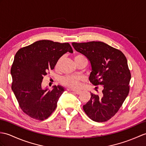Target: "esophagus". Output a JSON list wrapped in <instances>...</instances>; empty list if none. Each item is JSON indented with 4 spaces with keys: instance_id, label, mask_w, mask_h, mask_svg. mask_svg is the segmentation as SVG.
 Returning a JSON list of instances; mask_svg holds the SVG:
<instances>
[{
    "instance_id": "1",
    "label": "esophagus",
    "mask_w": 146,
    "mask_h": 146,
    "mask_svg": "<svg viewBox=\"0 0 146 146\" xmlns=\"http://www.w3.org/2000/svg\"><path fill=\"white\" fill-rule=\"evenodd\" d=\"M71 91H73L74 93H75L77 94H80L81 93V90H72Z\"/></svg>"
}]
</instances>
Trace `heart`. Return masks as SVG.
<instances>
[{"mask_svg":"<svg viewBox=\"0 0 146 146\" xmlns=\"http://www.w3.org/2000/svg\"><path fill=\"white\" fill-rule=\"evenodd\" d=\"M83 58H86V57L81 53L76 54V55L74 56V60L75 62ZM60 62L61 59H60L57 62L56 65V67L58 66ZM83 80L84 78L81 76H66L61 78L60 83L64 86L70 88L76 89L80 86L81 83L83 81Z\"/></svg>","mask_w":146,"mask_h":146,"instance_id":"1","label":"heart"}]
</instances>
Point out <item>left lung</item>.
<instances>
[{
  "label": "left lung",
  "instance_id": "8db88e82",
  "mask_svg": "<svg viewBox=\"0 0 146 146\" xmlns=\"http://www.w3.org/2000/svg\"><path fill=\"white\" fill-rule=\"evenodd\" d=\"M72 45L90 61V82L103 88L102 96L91 93L83 110L94 121H107L119 111L129 92L131 74L126 58L121 50L101 42H73Z\"/></svg>",
  "mask_w": 146,
  "mask_h": 146
}]
</instances>
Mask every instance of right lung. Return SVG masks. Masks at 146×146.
Segmentation results:
<instances>
[{
    "instance_id": "1",
    "label": "right lung",
    "mask_w": 146,
    "mask_h": 146,
    "mask_svg": "<svg viewBox=\"0 0 146 146\" xmlns=\"http://www.w3.org/2000/svg\"><path fill=\"white\" fill-rule=\"evenodd\" d=\"M67 52L73 53L68 43L43 40L16 53L11 70L12 90L21 110L33 119L43 121L55 110L63 88L54 86L52 90H44L42 82Z\"/></svg>"
}]
</instances>
